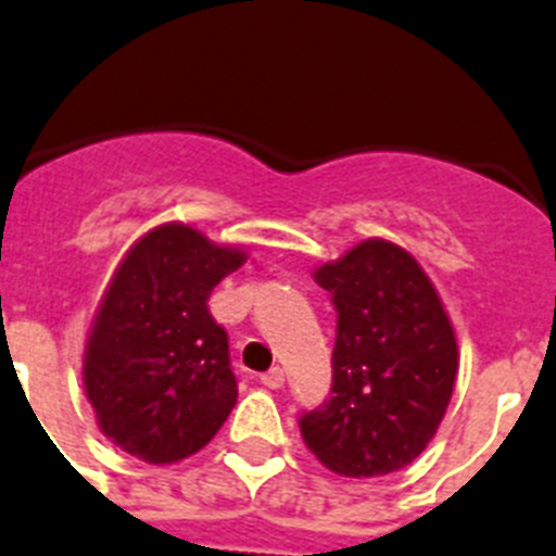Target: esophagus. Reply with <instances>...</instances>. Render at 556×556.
<instances>
[{"mask_svg": "<svg viewBox=\"0 0 556 556\" xmlns=\"http://www.w3.org/2000/svg\"><path fill=\"white\" fill-rule=\"evenodd\" d=\"M261 381L266 383L268 389H279L285 383V372H282V367H271V370H266L261 376Z\"/></svg>", "mask_w": 556, "mask_h": 556, "instance_id": "obj_1", "label": "esophagus"}]
</instances>
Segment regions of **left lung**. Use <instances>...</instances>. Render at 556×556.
<instances>
[{
  "label": "left lung",
  "instance_id": "left-lung-1",
  "mask_svg": "<svg viewBox=\"0 0 556 556\" xmlns=\"http://www.w3.org/2000/svg\"><path fill=\"white\" fill-rule=\"evenodd\" d=\"M337 309L331 395L299 417L304 444L342 477L412 464L453 397L458 342L406 249L367 238L315 271Z\"/></svg>",
  "mask_w": 556,
  "mask_h": 556
}]
</instances>
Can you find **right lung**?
I'll use <instances>...</instances> for the list:
<instances>
[{
	"instance_id": "add662e5",
	"label": "right lung",
	"mask_w": 556,
	"mask_h": 556,
	"mask_svg": "<svg viewBox=\"0 0 556 556\" xmlns=\"http://www.w3.org/2000/svg\"><path fill=\"white\" fill-rule=\"evenodd\" d=\"M186 225L139 238L114 271L85 351V389L103 435L148 464L205 447L230 417L238 383L211 290L243 266Z\"/></svg>"
}]
</instances>
